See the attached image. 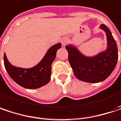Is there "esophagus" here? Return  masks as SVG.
Returning a JSON list of instances; mask_svg holds the SVG:
<instances>
[{
  "mask_svg": "<svg viewBox=\"0 0 121 121\" xmlns=\"http://www.w3.org/2000/svg\"><path fill=\"white\" fill-rule=\"evenodd\" d=\"M69 42V39L66 37H64L63 38L61 39V43L62 44V46H66Z\"/></svg>",
  "mask_w": 121,
  "mask_h": 121,
  "instance_id": "obj_1",
  "label": "esophagus"
}]
</instances>
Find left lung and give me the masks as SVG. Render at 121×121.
<instances>
[{
  "label": "left lung",
  "instance_id": "left-lung-1",
  "mask_svg": "<svg viewBox=\"0 0 121 121\" xmlns=\"http://www.w3.org/2000/svg\"><path fill=\"white\" fill-rule=\"evenodd\" d=\"M104 30L107 38V49L96 56L87 57L82 55L75 47L66 46L69 53V61L75 77L84 82H100L107 79L112 73L118 61V48L111 31L105 25Z\"/></svg>",
  "mask_w": 121,
  "mask_h": 121
}]
</instances>
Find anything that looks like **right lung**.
Segmentation results:
<instances>
[{"label": "right lung", "mask_w": 121, "mask_h": 121, "mask_svg": "<svg viewBox=\"0 0 121 121\" xmlns=\"http://www.w3.org/2000/svg\"><path fill=\"white\" fill-rule=\"evenodd\" d=\"M61 43L54 45L50 48L43 60L31 69H22L12 66L4 55V64L11 78L20 86L30 89H37L49 82L51 75V65L56 57Z\"/></svg>", "instance_id": "obj_1"}]
</instances>
